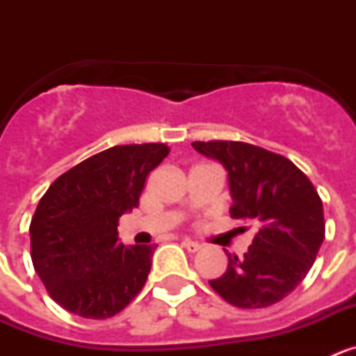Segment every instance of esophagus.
<instances>
[{
	"label": "esophagus",
	"mask_w": 356,
	"mask_h": 356,
	"mask_svg": "<svg viewBox=\"0 0 356 356\" xmlns=\"http://www.w3.org/2000/svg\"><path fill=\"white\" fill-rule=\"evenodd\" d=\"M181 246H184L188 253H196V251L201 250L200 242H194L191 241V238H184V241H181Z\"/></svg>",
	"instance_id": "obj_1"
}]
</instances>
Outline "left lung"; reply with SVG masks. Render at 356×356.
Instances as JSON below:
<instances>
[{
    "mask_svg": "<svg viewBox=\"0 0 356 356\" xmlns=\"http://www.w3.org/2000/svg\"><path fill=\"white\" fill-rule=\"evenodd\" d=\"M228 172L234 219L257 222L242 259L228 254V269L209 284L238 308L271 307L308 275L325 241L323 201L312 181L282 155L235 140L193 143Z\"/></svg>",
    "mask_w": 356,
    "mask_h": 356,
    "instance_id": "obj_1",
    "label": "left lung"
}]
</instances>
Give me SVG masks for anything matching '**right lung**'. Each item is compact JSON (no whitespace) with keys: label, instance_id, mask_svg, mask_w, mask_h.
Returning <instances> with one entry per match:
<instances>
[{"label":"right lung","instance_id":"1","mask_svg":"<svg viewBox=\"0 0 356 356\" xmlns=\"http://www.w3.org/2000/svg\"><path fill=\"white\" fill-rule=\"evenodd\" d=\"M168 155L155 143L108 147L58 176L40 197L31 262L62 308L106 319L143 291L156 246H124L118 222L139 205L146 176Z\"/></svg>","mask_w":356,"mask_h":356}]
</instances>
